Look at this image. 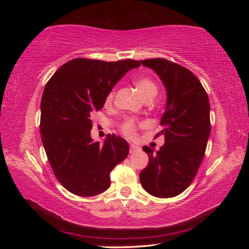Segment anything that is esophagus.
<instances>
[{"label": "esophagus", "instance_id": "34e87169", "mask_svg": "<svg viewBox=\"0 0 249 249\" xmlns=\"http://www.w3.org/2000/svg\"><path fill=\"white\" fill-rule=\"evenodd\" d=\"M138 149H140V147H138V146H136V145H130V147H129V153L130 154H133V153H135V151H136V150H138Z\"/></svg>", "mask_w": 249, "mask_h": 249}]
</instances>
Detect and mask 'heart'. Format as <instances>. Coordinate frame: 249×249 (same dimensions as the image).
Returning a JSON list of instances; mask_svg holds the SVG:
<instances>
[{
	"mask_svg": "<svg viewBox=\"0 0 249 249\" xmlns=\"http://www.w3.org/2000/svg\"><path fill=\"white\" fill-rule=\"evenodd\" d=\"M134 84L146 100L154 99L155 95L157 94V92H158L157 84H156L153 80L148 77L135 78ZM114 94H115V90L112 89L107 94V98H105V103L111 104L113 102V99H114ZM140 125H141L140 122L136 121L135 119H132V117H128V119H126L123 122V124H122V126H121V129H122V132L126 135V136L134 137L135 135H136L137 127Z\"/></svg>",
	"mask_w": 249,
	"mask_h": 249,
	"instance_id": "b5f03b06",
	"label": "heart"
}]
</instances>
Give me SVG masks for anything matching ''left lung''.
Here are the masks:
<instances>
[{
	"label": "left lung",
	"mask_w": 249,
	"mask_h": 249,
	"mask_svg": "<svg viewBox=\"0 0 249 249\" xmlns=\"http://www.w3.org/2000/svg\"><path fill=\"white\" fill-rule=\"evenodd\" d=\"M159 75L167 92L160 120L165 144L158 151L144 146L149 162L141 172L142 188L157 197L182 193L203 160L211 132L210 101L200 80L190 70L162 58L141 60Z\"/></svg>",
	"instance_id": "8db88e82"
}]
</instances>
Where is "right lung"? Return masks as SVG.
Wrapping results in <instances>:
<instances>
[{"mask_svg":"<svg viewBox=\"0 0 249 249\" xmlns=\"http://www.w3.org/2000/svg\"><path fill=\"white\" fill-rule=\"evenodd\" d=\"M140 66L132 59L75 58L46 84L40 102L41 142L56 178L73 195L93 196L107 190L113 168L127 157L128 142L115 134H108L103 145L93 142L92 116L119 80Z\"/></svg>","mask_w":249,"mask_h":249,"instance_id":"obj_1","label":"right lung"}]
</instances>
